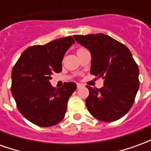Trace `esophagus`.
Returning <instances> with one entry per match:
<instances>
[{
  "label": "esophagus",
  "mask_w": 151,
  "mask_h": 151,
  "mask_svg": "<svg viewBox=\"0 0 151 151\" xmlns=\"http://www.w3.org/2000/svg\"><path fill=\"white\" fill-rule=\"evenodd\" d=\"M77 87H78V89L82 88V87H83V85H82V84H80V83H78V84H77Z\"/></svg>",
  "instance_id": "obj_1"
}]
</instances>
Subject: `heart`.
<instances>
[{
  "label": "heart",
  "mask_w": 151,
  "mask_h": 151,
  "mask_svg": "<svg viewBox=\"0 0 151 151\" xmlns=\"http://www.w3.org/2000/svg\"><path fill=\"white\" fill-rule=\"evenodd\" d=\"M83 50H85V48H83V47H79V48H78V50H77V53L80 52H82Z\"/></svg>",
  "instance_id": "heart-1"
}]
</instances>
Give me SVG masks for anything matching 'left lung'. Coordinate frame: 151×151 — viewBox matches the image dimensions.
Here are the masks:
<instances>
[{"mask_svg":"<svg viewBox=\"0 0 151 151\" xmlns=\"http://www.w3.org/2000/svg\"><path fill=\"white\" fill-rule=\"evenodd\" d=\"M73 37L91 52V73L104 79L102 88L86 86L89 112L104 122L119 120L132 108L139 88V69L132 53L124 44L102 33Z\"/></svg>","mask_w":151,"mask_h":151,"instance_id":"1","label":"left lung"}]
</instances>
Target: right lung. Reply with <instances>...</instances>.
Wrapping results in <instances>:
<instances>
[{"instance_id": "add662e5", "label": "right lung", "mask_w": 151, "mask_h": 151, "mask_svg": "<svg viewBox=\"0 0 151 151\" xmlns=\"http://www.w3.org/2000/svg\"><path fill=\"white\" fill-rule=\"evenodd\" d=\"M74 42L72 36H67L29 47L13 68L11 93L17 108L38 126H53L65 117L68 100L77 85L65 82L61 88L56 89L49 80L52 74L61 72L65 53Z\"/></svg>"}]
</instances>
